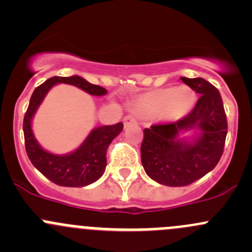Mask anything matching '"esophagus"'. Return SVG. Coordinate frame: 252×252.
Returning <instances> with one entry per match:
<instances>
[{
	"instance_id": "34e87169",
	"label": "esophagus",
	"mask_w": 252,
	"mask_h": 252,
	"mask_svg": "<svg viewBox=\"0 0 252 252\" xmlns=\"http://www.w3.org/2000/svg\"><path fill=\"white\" fill-rule=\"evenodd\" d=\"M136 122H138V119H136V117L134 116V114H128V116L124 117L123 119L124 126H133V124H136Z\"/></svg>"
}]
</instances>
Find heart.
Returning <instances> with one entry per match:
<instances>
[{
    "label": "heart",
    "mask_w": 252,
    "mask_h": 252,
    "mask_svg": "<svg viewBox=\"0 0 252 252\" xmlns=\"http://www.w3.org/2000/svg\"><path fill=\"white\" fill-rule=\"evenodd\" d=\"M195 103V93L188 86L164 88L152 90L144 95L139 106L150 114L162 113L166 118H178L184 116Z\"/></svg>",
    "instance_id": "obj_1"
}]
</instances>
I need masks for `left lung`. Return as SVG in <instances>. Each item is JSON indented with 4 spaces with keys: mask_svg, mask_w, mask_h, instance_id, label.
I'll use <instances>...</instances> for the list:
<instances>
[{
    "mask_svg": "<svg viewBox=\"0 0 252 252\" xmlns=\"http://www.w3.org/2000/svg\"><path fill=\"white\" fill-rule=\"evenodd\" d=\"M200 94L194 110L171 123L144 129L141 163L151 179L167 187H185L212 171L224 151L228 122L220 94L202 78H180ZM199 127L202 136L194 144L176 140L180 130Z\"/></svg>",
    "mask_w": 252,
    "mask_h": 252,
    "instance_id": "8db88e82",
    "label": "left lung"
}]
</instances>
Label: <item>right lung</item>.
Wrapping results in <instances>:
<instances>
[{
    "mask_svg": "<svg viewBox=\"0 0 252 252\" xmlns=\"http://www.w3.org/2000/svg\"><path fill=\"white\" fill-rule=\"evenodd\" d=\"M57 83L70 84L95 96L105 95V88L94 85L78 75L52 77L37 86L30 97L29 106L23 121V131L27 155L35 168L47 179L61 187L80 188L96 182L103 174L107 164V149L110 144L123 130V123L105 126L94 129L78 150L65 156H57L45 151L34 139L32 131V118L44 100L47 91Z\"/></svg>",
    "mask_w": 252,
    "mask_h": 252,
    "instance_id": "add662e5",
    "label": "right lung"
}]
</instances>
